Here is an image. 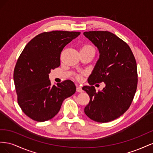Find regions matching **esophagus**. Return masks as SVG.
Returning <instances> with one entry per match:
<instances>
[{"label": "esophagus", "mask_w": 153, "mask_h": 153, "mask_svg": "<svg viewBox=\"0 0 153 153\" xmlns=\"http://www.w3.org/2000/svg\"><path fill=\"white\" fill-rule=\"evenodd\" d=\"M76 91L78 92H82L83 91L82 87L80 86H78V85H76Z\"/></svg>", "instance_id": "esophagus-1"}]
</instances>
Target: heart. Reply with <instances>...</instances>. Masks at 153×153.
I'll return each mask as SVG.
<instances>
[{"mask_svg": "<svg viewBox=\"0 0 153 153\" xmlns=\"http://www.w3.org/2000/svg\"><path fill=\"white\" fill-rule=\"evenodd\" d=\"M82 50H93V48H92L89 45H85L84 47H82ZM78 79H80L81 78L80 76H78Z\"/></svg>", "mask_w": 153, "mask_h": 153, "instance_id": "b5f03b06", "label": "heart"}]
</instances>
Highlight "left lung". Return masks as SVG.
<instances>
[{"label":"left lung","mask_w":153,"mask_h":153,"mask_svg":"<svg viewBox=\"0 0 153 153\" xmlns=\"http://www.w3.org/2000/svg\"><path fill=\"white\" fill-rule=\"evenodd\" d=\"M84 35L100 53L88 78L90 86L82 87L90 97L84 112L96 122L112 121L129 108L135 96L138 82L135 59L128 44L112 32L89 31ZM101 82L105 87L96 92L92 85Z\"/></svg>","instance_id":"8db88e82"}]
</instances>
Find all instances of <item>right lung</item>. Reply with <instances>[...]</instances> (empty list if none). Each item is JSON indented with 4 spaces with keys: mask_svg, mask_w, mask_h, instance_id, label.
<instances>
[{
    "mask_svg": "<svg viewBox=\"0 0 153 153\" xmlns=\"http://www.w3.org/2000/svg\"><path fill=\"white\" fill-rule=\"evenodd\" d=\"M80 34V32H45L32 39L22 51L13 78L18 105L30 119L38 122L52 119L63 101L75 94L76 86L72 81L52 85L48 74L61 64L64 47Z\"/></svg>",
    "mask_w": 153,
    "mask_h": 153,
    "instance_id": "right-lung-1",
    "label": "right lung"
}]
</instances>
